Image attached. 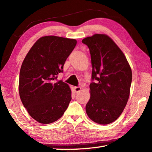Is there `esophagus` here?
Segmentation results:
<instances>
[{"mask_svg":"<svg viewBox=\"0 0 152 152\" xmlns=\"http://www.w3.org/2000/svg\"><path fill=\"white\" fill-rule=\"evenodd\" d=\"M74 91H75L76 93H78V92H80V91H81V90H82V88L81 87H74Z\"/></svg>","mask_w":152,"mask_h":152,"instance_id":"esophagus-1","label":"esophagus"}]
</instances>
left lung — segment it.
<instances>
[{
  "mask_svg": "<svg viewBox=\"0 0 152 152\" xmlns=\"http://www.w3.org/2000/svg\"><path fill=\"white\" fill-rule=\"evenodd\" d=\"M88 47L92 66L90 99L86 105L89 118L108 124L120 117L126 105L132 82V70L125 55L105 34H94L82 41Z\"/></svg>",
  "mask_w": 152,
  "mask_h": 152,
  "instance_id": "left-lung-1",
  "label": "left lung"
}]
</instances>
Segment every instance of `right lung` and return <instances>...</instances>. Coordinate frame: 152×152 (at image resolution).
Listing matches in <instances>:
<instances>
[{
    "label": "right lung",
    "mask_w": 152,
    "mask_h": 152,
    "mask_svg": "<svg viewBox=\"0 0 152 152\" xmlns=\"http://www.w3.org/2000/svg\"><path fill=\"white\" fill-rule=\"evenodd\" d=\"M77 41L55 35L39 39L29 50L20 68L19 94L31 117L38 123L50 124L59 119L68 108L71 90L57 80L64 62Z\"/></svg>",
    "instance_id": "obj_1"
}]
</instances>
